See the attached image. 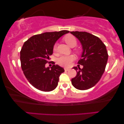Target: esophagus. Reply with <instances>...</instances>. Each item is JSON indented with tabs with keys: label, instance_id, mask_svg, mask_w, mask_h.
Segmentation results:
<instances>
[{
	"label": "esophagus",
	"instance_id": "1",
	"mask_svg": "<svg viewBox=\"0 0 124 124\" xmlns=\"http://www.w3.org/2000/svg\"><path fill=\"white\" fill-rule=\"evenodd\" d=\"M64 70H65V71H69L70 70V69H69V68H64Z\"/></svg>",
	"mask_w": 124,
	"mask_h": 124
}]
</instances>
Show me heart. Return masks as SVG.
Wrapping results in <instances>:
<instances>
[{
	"label": "heart",
	"mask_w": 124,
	"mask_h": 124,
	"mask_svg": "<svg viewBox=\"0 0 124 124\" xmlns=\"http://www.w3.org/2000/svg\"><path fill=\"white\" fill-rule=\"evenodd\" d=\"M64 40L68 45L70 47L73 48L77 44V40L76 38L71 34H68L64 38ZM57 50V45L54 44L53 46V51L55 52ZM78 53V51L76 50ZM75 59V56L72 55H62L58 59L57 62L60 66H69L71 65L72 62Z\"/></svg>",
	"instance_id": "b5f03b06"
}]
</instances>
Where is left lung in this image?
Listing matches in <instances>:
<instances>
[{
  "mask_svg": "<svg viewBox=\"0 0 124 124\" xmlns=\"http://www.w3.org/2000/svg\"><path fill=\"white\" fill-rule=\"evenodd\" d=\"M70 33L80 40L82 45L83 51L78 64L84 66L82 69L73 68L77 75L71 79L72 85L78 90H88L98 83L104 72L108 58L106 46L98 37L88 32Z\"/></svg>",
  "mask_w": 124,
  "mask_h": 124,
  "instance_id": "left-lung-1",
  "label": "left lung"
}]
</instances>
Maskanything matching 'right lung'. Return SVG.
Returning <instances> with one entry per match:
<instances>
[{"instance_id": "add662e5", "label": "right lung", "mask_w": 124, "mask_h": 124, "mask_svg": "<svg viewBox=\"0 0 124 124\" xmlns=\"http://www.w3.org/2000/svg\"><path fill=\"white\" fill-rule=\"evenodd\" d=\"M69 32L67 30L45 32L30 37L20 52L21 68L26 78L36 88L44 92L54 90L64 69L58 65L46 67L53 53V46L60 37Z\"/></svg>"}]
</instances>
